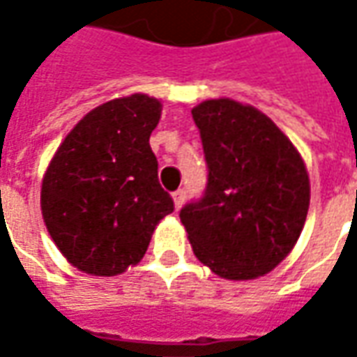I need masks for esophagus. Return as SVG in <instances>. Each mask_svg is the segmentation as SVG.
I'll list each match as a JSON object with an SVG mask.
<instances>
[{
	"label": "esophagus",
	"mask_w": 357,
	"mask_h": 357,
	"mask_svg": "<svg viewBox=\"0 0 357 357\" xmlns=\"http://www.w3.org/2000/svg\"><path fill=\"white\" fill-rule=\"evenodd\" d=\"M172 199H174V206H176V208H181L186 200L185 188H178V190H174V192H172Z\"/></svg>",
	"instance_id": "34e87169"
}]
</instances>
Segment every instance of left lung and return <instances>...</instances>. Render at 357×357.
Wrapping results in <instances>:
<instances>
[{
  "instance_id": "obj_1",
  "label": "left lung",
  "mask_w": 357,
  "mask_h": 357,
  "mask_svg": "<svg viewBox=\"0 0 357 357\" xmlns=\"http://www.w3.org/2000/svg\"><path fill=\"white\" fill-rule=\"evenodd\" d=\"M206 160V188L181 222L202 264L228 280L264 276L294 248L310 206L304 160L250 105L211 99L192 109Z\"/></svg>"
}]
</instances>
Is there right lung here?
<instances>
[{
	"label": "right lung",
	"instance_id": "add662e5",
	"mask_svg": "<svg viewBox=\"0 0 357 357\" xmlns=\"http://www.w3.org/2000/svg\"><path fill=\"white\" fill-rule=\"evenodd\" d=\"M160 103L135 93L93 109L65 137L41 186V213L61 254L81 272L117 276L146 252L174 211L149 139Z\"/></svg>",
	"mask_w": 357,
	"mask_h": 357
}]
</instances>
